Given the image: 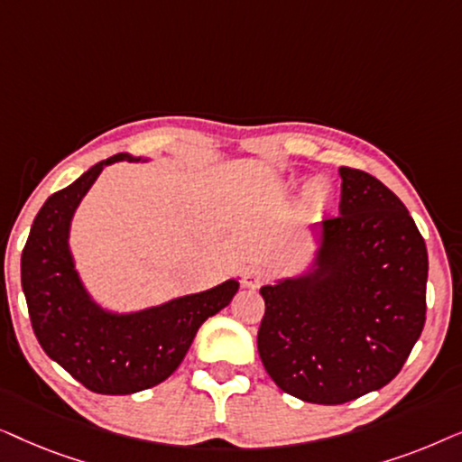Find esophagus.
I'll list each match as a JSON object with an SVG mask.
<instances>
[{
  "mask_svg": "<svg viewBox=\"0 0 462 462\" xmlns=\"http://www.w3.org/2000/svg\"><path fill=\"white\" fill-rule=\"evenodd\" d=\"M264 280H267V273H264V269H261V267H250L248 271H245V275H244V286L245 288H261L263 283H264Z\"/></svg>",
  "mask_w": 462,
  "mask_h": 462,
  "instance_id": "1",
  "label": "esophagus"
}]
</instances>
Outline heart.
<instances>
[{
	"label": "heart",
	"instance_id": "b5f03b06",
	"mask_svg": "<svg viewBox=\"0 0 462 462\" xmlns=\"http://www.w3.org/2000/svg\"><path fill=\"white\" fill-rule=\"evenodd\" d=\"M311 201H313V204H319V201H321V191H319V189H313V191H311Z\"/></svg>",
	"mask_w": 462,
	"mask_h": 462
}]
</instances>
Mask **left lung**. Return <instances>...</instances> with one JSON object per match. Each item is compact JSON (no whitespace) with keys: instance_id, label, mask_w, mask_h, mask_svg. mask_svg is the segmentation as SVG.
<instances>
[{"instance_id":"obj_1","label":"left lung","mask_w":462,"mask_h":462,"mask_svg":"<svg viewBox=\"0 0 462 462\" xmlns=\"http://www.w3.org/2000/svg\"><path fill=\"white\" fill-rule=\"evenodd\" d=\"M340 179L318 273L261 288L256 338L277 387L324 406L393 381L427 319V245L406 206L364 170L343 166Z\"/></svg>"}]
</instances>
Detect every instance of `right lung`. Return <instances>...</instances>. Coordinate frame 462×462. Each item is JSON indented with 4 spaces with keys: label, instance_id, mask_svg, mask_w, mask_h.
Returning a JSON list of instances; mask_svg holds the SVG:
<instances>
[{
    "label": "right lung",
    "instance_id": "right-lung-1",
    "mask_svg": "<svg viewBox=\"0 0 462 462\" xmlns=\"http://www.w3.org/2000/svg\"><path fill=\"white\" fill-rule=\"evenodd\" d=\"M98 162L73 185L50 195L31 226L21 256V282L31 326L42 349L86 389L128 395L155 387L179 368L195 334L236 296L229 280L134 315H109L81 288L67 250L69 220L106 163Z\"/></svg>",
    "mask_w": 462,
    "mask_h": 462
}]
</instances>
